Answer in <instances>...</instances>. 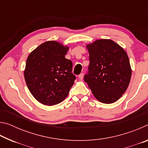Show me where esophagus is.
<instances>
[{"instance_id":"esophagus-1","label":"esophagus","mask_w":148,"mask_h":148,"mask_svg":"<svg viewBox=\"0 0 148 148\" xmlns=\"http://www.w3.org/2000/svg\"><path fill=\"white\" fill-rule=\"evenodd\" d=\"M78 77L80 79H82L84 78V73H81L80 74L79 76H78Z\"/></svg>"}]
</instances>
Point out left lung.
Returning <instances> with one entry per match:
<instances>
[{
    "label": "left lung",
    "instance_id": "obj_1",
    "mask_svg": "<svg viewBox=\"0 0 148 148\" xmlns=\"http://www.w3.org/2000/svg\"><path fill=\"white\" fill-rule=\"evenodd\" d=\"M89 53L88 72L84 81L94 97L105 104L117 101L126 91L132 70L123 47L110 39H100L87 45Z\"/></svg>",
    "mask_w": 148,
    "mask_h": 148
}]
</instances>
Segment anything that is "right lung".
<instances>
[{"instance_id":"add662e5","label":"right lung","mask_w":148,"mask_h":148,"mask_svg":"<svg viewBox=\"0 0 148 148\" xmlns=\"http://www.w3.org/2000/svg\"><path fill=\"white\" fill-rule=\"evenodd\" d=\"M69 47L47 41L33 50L26 61L24 77L29 90L39 102L53 106L68 96L75 75L72 62L65 58Z\"/></svg>"}]
</instances>
